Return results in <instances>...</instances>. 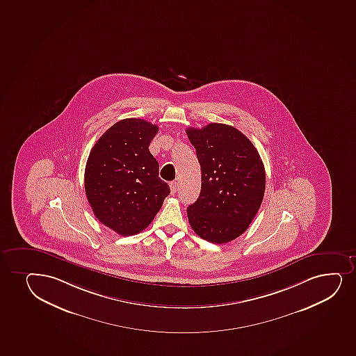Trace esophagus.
Wrapping results in <instances>:
<instances>
[{
  "label": "esophagus",
  "instance_id": "obj_1",
  "mask_svg": "<svg viewBox=\"0 0 356 356\" xmlns=\"http://www.w3.org/2000/svg\"><path fill=\"white\" fill-rule=\"evenodd\" d=\"M170 188H171L172 193H176L177 188H178V183H177V181H171V184H170Z\"/></svg>",
  "mask_w": 356,
  "mask_h": 356
}]
</instances>
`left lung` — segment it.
<instances>
[{"label": "left lung", "mask_w": 356, "mask_h": 356, "mask_svg": "<svg viewBox=\"0 0 356 356\" xmlns=\"http://www.w3.org/2000/svg\"><path fill=\"white\" fill-rule=\"evenodd\" d=\"M186 134L202 170L200 197L188 208L190 225L207 241H233L250 227L264 200L265 168L258 149L223 123L190 127Z\"/></svg>", "instance_id": "1"}]
</instances>
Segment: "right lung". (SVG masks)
I'll use <instances>...</instances> for the list:
<instances>
[{"instance_id":"1","label":"right lung","mask_w":356,"mask_h":356,"mask_svg":"<svg viewBox=\"0 0 356 356\" xmlns=\"http://www.w3.org/2000/svg\"><path fill=\"white\" fill-rule=\"evenodd\" d=\"M158 126L141 119L115 123L97 140L86 161V198L98 221L129 236L151 225L170 193L148 149Z\"/></svg>"}]
</instances>
